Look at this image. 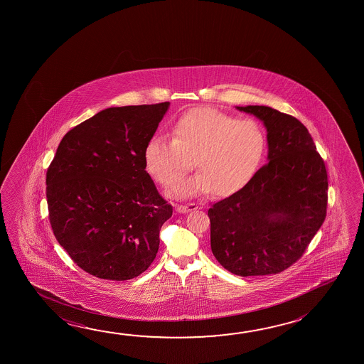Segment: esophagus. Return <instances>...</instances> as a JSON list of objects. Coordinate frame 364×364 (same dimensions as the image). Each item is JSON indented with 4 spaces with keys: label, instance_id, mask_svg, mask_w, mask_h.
<instances>
[{
    "label": "esophagus",
    "instance_id": "esophagus-1",
    "mask_svg": "<svg viewBox=\"0 0 364 364\" xmlns=\"http://www.w3.org/2000/svg\"><path fill=\"white\" fill-rule=\"evenodd\" d=\"M197 208L198 205L196 204V203H188V204H176V205H175V210H176L178 213H188V212L196 210Z\"/></svg>",
    "mask_w": 364,
    "mask_h": 364
}]
</instances>
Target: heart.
I'll use <instances>...</instances> for the list:
<instances>
[{
  "instance_id": "1",
  "label": "heart",
  "mask_w": 364,
  "mask_h": 364,
  "mask_svg": "<svg viewBox=\"0 0 364 364\" xmlns=\"http://www.w3.org/2000/svg\"><path fill=\"white\" fill-rule=\"evenodd\" d=\"M173 138H149L144 149L146 171L156 183L171 186L193 166L200 171L173 188L179 197L213 191L226 197L255 175L267 151V133L254 119H237L212 107L181 115L171 129Z\"/></svg>"
}]
</instances>
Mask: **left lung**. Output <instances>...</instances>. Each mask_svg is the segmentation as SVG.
I'll return each mask as SVG.
<instances>
[{
    "label": "left lung",
    "instance_id": "obj_1",
    "mask_svg": "<svg viewBox=\"0 0 364 364\" xmlns=\"http://www.w3.org/2000/svg\"><path fill=\"white\" fill-rule=\"evenodd\" d=\"M236 107L265 125L268 162L208 209L210 247L233 274H278L304 255L325 220L326 167L307 128L292 115L262 105Z\"/></svg>",
    "mask_w": 364,
    "mask_h": 364
}]
</instances>
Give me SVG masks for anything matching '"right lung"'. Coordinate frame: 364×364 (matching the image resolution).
I'll use <instances>...</instances> for the list:
<instances>
[{
    "instance_id": "add662e5",
    "label": "right lung",
    "mask_w": 364,
    "mask_h": 364,
    "mask_svg": "<svg viewBox=\"0 0 364 364\" xmlns=\"http://www.w3.org/2000/svg\"><path fill=\"white\" fill-rule=\"evenodd\" d=\"M168 107H107L60 141L47 171L49 220L89 274L132 279L155 260L173 207L146 171L144 149Z\"/></svg>"
}]
</instances>
